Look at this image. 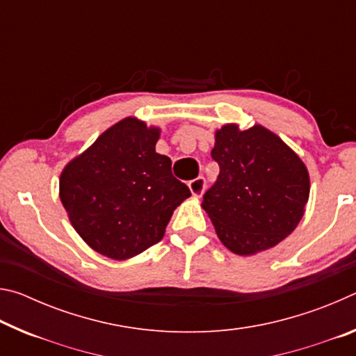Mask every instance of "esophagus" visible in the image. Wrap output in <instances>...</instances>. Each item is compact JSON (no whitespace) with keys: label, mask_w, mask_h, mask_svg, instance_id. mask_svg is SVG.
<instances>
[{"label":"esophagus","mask_w":356,"mask_h":356,"mask_svg":"<svg viewBox=\"0 0 356 356\" xmlns=\"http://www.w3.org/2000/svg\"><path fill=\"white\" fill-rule=\"evenodd\" d=\"M188 186H190V191H191L193 196L201 197L204 190H206V179L197 177L195 180H191V182L188 184Z\"/></svg>","instance_id":"obj_1"}]
</instances>
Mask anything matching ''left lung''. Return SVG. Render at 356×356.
Returning <instances> with one entry per match:
<instances>
[{
	"label": "left lung",
	"instance_id": "1",
	"mask_svg": "<svg viewBox=\"0 0 356 356\" xmlns=\"http://www.w3.org/2000/svg\"><path fill=\"white\" fill-rule=\"evenodd\" d=\"M212 159L220 166L202 209L216 236L240 256L284 240L303 218L309 174L300 156L262 125L240 130L227 124L215 134Z\"/></svg>",
	"mask_w": 356,
	"mask_h": 356
}]
</instances>
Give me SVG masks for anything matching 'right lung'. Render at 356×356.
<instances>
[{"instance_id": "obj_1", "label": "right lung", "mask_w": 356, "mask_h": 356, "mask_svg": "<svg viewBox=\"0 0 356 356\" xmlns=\"http://www.w3.org/2000/svg\"><path fill=\"white\" fill-rule=\"evenodd\" d=\"M160 130L125 118L64 168L59 197L80 237L110 259L140 254L159 243L172 212L191 196L155 152Z\"/></svg>"}]
</instances>
